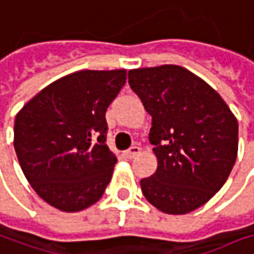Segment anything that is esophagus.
<instances>
[{
  "mask_svg": "<svg viewBox=\"0 0 254 254\" xmlns=\"http://www.w3.org/2000/svg\"><path fill=\"white\" fill-rule=\"evenodd\" d=\"M138 153H140V148L136 146V145H133V146H130V148L127 149V152H125V156L129 158V159H132V158H135Z\"/></svg>",
  "mask_w": 254,
  "mask_h": 254,
  "instance_id": "34e87169",
  "label": "esophagus"
}]
</instances>
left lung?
<instances>
[{
    "mask_svg": "<svg viewBox=\"0 0 254 254\" xmlns=\"http://www.w3.org/2000/svg\"><path fill=\"white\" fill-rule=\"evenodd\" d=\"M129 86L152 116L158 169L140 181L149 203L169 215L203 206L225 185L237 156L239 125L212 86L178 65L129 71Z\"/></svg>",
    "mask_w": 254,
    "mask_h": 254,
    "instance_id": "8db88e82",
    "label": "left lung"
}]
</instances>
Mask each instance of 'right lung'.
I'll return each instance as SVG.
<instances>
[{
  "mask_svg": "<svg viewBox=\"0 0 254 254\" xmlns=\"http://www.w3.org/2000/svg\"><path fill=\"white\" fill-rule=\"evenodd\" d=\"M127 71H78L35 95L15 118L14 148L29 185L51 206L78 212L96 203L116 156L105 114Z\"/></svg>",
  "mask_w": 254,
  "mask_h": 254,
  "instance_id": "right-lung-1",
  "label": "right lung"
}]
</instances>
